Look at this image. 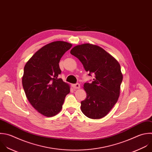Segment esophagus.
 Here are the masks:
<instances>
[{
	"label": "esophagus",
	"instance_id": "esophagus-1",
	"mask_svg": "<svg viewBox=\"0 0 152 152\" xmlns=\"http://www.w3.org/2000/svg\"><path fill=\"white\" fill-rule=\"evenodd\" d=\"M72 87L74 89H79V88H80V85L78 83H77L76 84H73L72 85Z\"/></svg>",
	"mask_w": 152,
	"mask_h": 152
}]
</instances>
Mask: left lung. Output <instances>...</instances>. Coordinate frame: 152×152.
Segmentation results:
<instances>
[{
  "mask_svg": "<svg viewBox=\"0 0 152 152\" xmlns=\"http://www.w3.org/2000/svg\"><path fill=\"white\" fill-rule=\"evenodd\" d=\"M72 55L82 63L91 83L83 86L86 98L81 102V110L88 118L97 119L106 116L117 103L123 76L118 61L99 46L85 43L75 46Z\"/></svg>",
  "mask_w": 152,
  "mask_h": 152,
  "instance_id": "left-lung-1",
  "label": "left lung"
}]
</instances>
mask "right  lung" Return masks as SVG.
I'll list each match as a JSON object with an SVG mask.
<instances>
[{"label":"right lung","instance_id":"right-lung-1","mask_svg":"<svg viewBox=\"0 0 152 152\" xmlns=\"http://www.w3.org/2000/svg\"><path fill=\"white\" fill-rule=\"evenodd\" d=\"M72 45L56 41L43 46L27 62L22 79L23 86L30 103L40 114L51 117L62 109L69 85L58 78L59 63Z\"/></svg>","mask_w":152,"mask_h":152}]
</instances>
